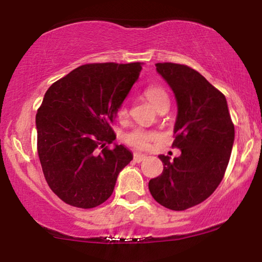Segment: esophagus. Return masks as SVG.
<instances>
[{
    "mask_svg": "<svg viewBox=\"0 0 262 262\" xmlns=\"http://www.w3.org/2000/svg\"><path fill=\"white\" fill-rule=\"evenodd\" d=\"M146 159V156H143L141 153H134V161L135 163H141Z\"/></svg>",
    "mask_w": 262,
    "mask_h": 262,
    "instance_id": "34e87169",
    "label": "esophagus"
}]
</instances>
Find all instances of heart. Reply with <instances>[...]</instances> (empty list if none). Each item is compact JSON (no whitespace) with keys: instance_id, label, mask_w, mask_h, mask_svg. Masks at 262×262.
I'll list each match as a JSON object with an SVG mask.
<instances>
[{"instance_id":"1","label":"heart","mask_w":262,"mask_h":262,"mask_svg":"<svg viewBox=\"0 0 262 262\" xmlns=\"http://www.w3.org/2000/svg\"><path fill=\"white\" fill-rule=\"evenodd\" d=\"M146 97L148 98V101L154 105V108H157L158 105L160 104L161 102L166 101L167 95L165 91L159 86H148L145 91ZM127 112L126 106H122L120 109V115H124ZM157 134L154 132H149L146 129H142V128H136V129H133L130 132L126 133L123 135L124 142L128 143L134 147L136 149H145L148 147L149 142L153 141V140L157 139Z\"/></svg>"}]
</instances>
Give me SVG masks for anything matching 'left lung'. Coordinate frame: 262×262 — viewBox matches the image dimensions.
Wrapping results in <instances>:
<instances>
[{
	"label": "left lung",
	"instance_id": "1",
	"mask_svg": "<svg viewBox=\"0 0 262 262\" xmlns=\"http://www.w3.org/2000/svg\"><path fill=\"white\" fill-rule=\"evenodd\" d=\"M157 72L177 102L173 145L182 150L169 160L160 154L163 173L148 189L165 208L182 211L202 203L220 185L233 149L235 129L224 95L189 66L158 62Z\"/></svg>",
	"mask_w": 262,
	"mask_h": 262
}]
</instances>
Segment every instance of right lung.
Returning <instances> with one entry per match:
<instances>
[{"label": "right lung", "mask_w": 262, "mask_h": 262, "mask_svg": "<svg viewBox=\"0 0 262 262\" xmlns=\"http://www.w3.org/2000/svg\"><path fill=\"white\" fill-rule=\"evenodd\" d=\"M142 65H83L46 91L35 117L38 154L47 184L65 203L82 209L102 204L133 160L123 145L114 143L113 149L104 145L116 139L110 123Z\"/></svg>", "instance_id": "add662e5"}]
</instances>
